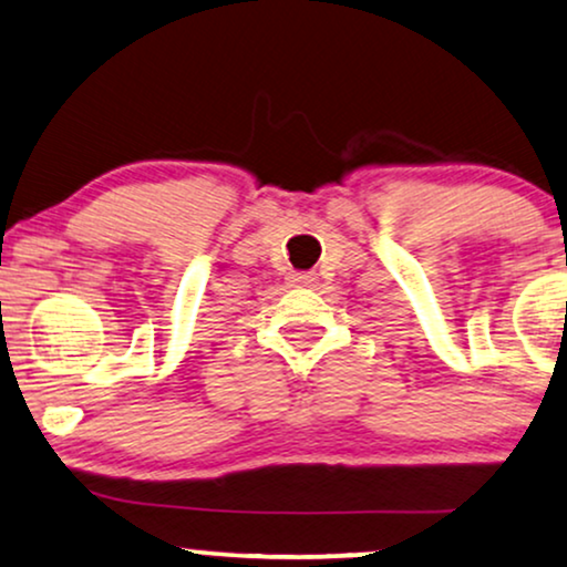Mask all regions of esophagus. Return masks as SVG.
I'll return each instance as SVG.
<instances>
[{"label": "esophagus", "instance_id": "34e87169", "mask_svg": "<svg viewBox=\"0 0 567 567\" xmlns=\"http://www.w3.org/2000/svg\"><path fill=\"white\" fill-rule=\"evenodd\" d=\"M313 282H317V277L308 275V271H303V275H290L292 288H313Z\"/></svg>", "mask_w": 567, "mask_h": 567}]
</instances>
